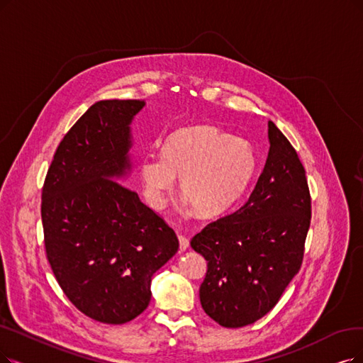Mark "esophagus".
Wrapping results in <instances>:
<instances>
[{
  "label": "esophagus",
  "mask_w": 363,
  "mask_h": 363,
  "mask_svg": "<svg viewBox=\"0 0 363 363\" xmlns=\"http://www.w3.org/2000/svg\"><path fill=\"white\" fill-rule=\"evenodd\" d=\"M179 244H180V250H186L187 247H189V240H187L184 235L179 234Z\"/></svg>",
  "instance_id": "1"
}]
</instances>
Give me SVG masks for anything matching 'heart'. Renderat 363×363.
Here are the masks:
<instances>
[{"mask_svg":"<svg viewBox=\"0 0 363 363\" xmlns=\"http://www.w3.org/2000/svg\"><path fill=\"white\" fill-rule=\"evenodd\" d=\"M257 157L249 141L232 138L213 126L184 128L171 134L161 156L140 164L143 192L153 208H162L180 177L186 201L202 216H219L252 183Z\"/></svg>","mask_w":363,"mask_h":363,"instance_id":"heart-1","label":"heart"}]
</instances>
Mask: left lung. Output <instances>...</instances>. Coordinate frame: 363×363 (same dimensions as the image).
<instances>
[{"mask_svg": "<svg viewBox=\"0 0 363 363\" xmlns=\"http://www.w3.org/2000/svg\"><path fill=\"white\" fill-rule=\"evenodd\" d=\"M268 138L267 162L249 199L191 241L207 260L201 306L225 328L247 326L269 313L302 265L311 220L306 169L271 121Z\"/></svg>", "mask_w": 363, "mask_h": 363, "instance_id": "1", "label": "left lung"}]
</instances>
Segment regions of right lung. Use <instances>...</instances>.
Returning <instances> with one entry per match:
<instances>
[{
  "instance_id": "right-lung-1",
  "label": "right lung",
  "mask_w": 363,
  "mask_h": 363,
  "mask_svg": "<svg viewBox=\"0 0 363 363\" xmlns=\"http://www.w3.org/2000/svg\"><path fill=\"white\" fill-rule=\"evenodd\" d=\"M144 104L95 103L60 143L41 191L46 256L57 283L77 310L108 325L147 308L153 274L179 250L176 232L121 183L131 169L129 125Z\"/></svg>"
}]
</instances>
